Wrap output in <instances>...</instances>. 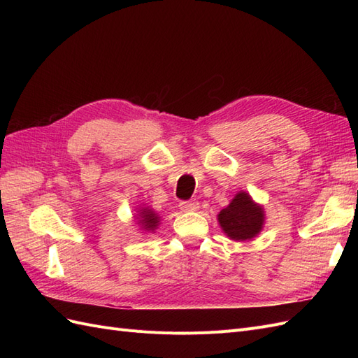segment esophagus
<instances>
[{
	"instance_id": "esophagus-1",
	"label": "esophagus",
	"mask_w": 358,
	"mask_h": 358,
	"mask_svg": "<svg viewBox=\"0 0 358 358\" xmlns=\"http://www.w3.org/2000/svg\"><path fill=\"white\" fill-rule=\"evenodd\" d=\"M199 208H200V204L196 200H188V201H180L179 203V209L183 210V212H194V210H197Z\"/></svg>"
}]
</instances>
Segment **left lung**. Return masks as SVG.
I'll return each instance as SVG.
<instances>
[{
  "label": "left lung",
  "instance_id": "1",
  "mask_svg": "<svg viewBox=\"0 0 358 358\" xmlns=\"http://www.w3.org/2000/svg\"><path fill=\"white\" fill-rule=\"evenodd\" d=\"M264 209L257 204L248 192H237L231 203L218 213L222 231L236 242L251 241L264 225Z\"/></svg>",
  "mask_w": 358,
  "mask_h": 358
}]
</instances>
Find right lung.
<instances>
[{
    "label": "right lung",
    "mask_w": 358,
    "mask_h": 358,
    "mask_svg": "<svg viewBox=\"0 0 358 358\" xmlns=\"http://www.w3.org/2000/svg\"><path fill=\"white\" fill-rule=\"evenodd\" d=\"M137 216L140 218L138 222H140V225H142V229L145 231H154L157 227H158V224H159V216L152 209H149V208H142V209H140Z\"/></svg>",
    "instance_id": "1"
}]
</instances>
